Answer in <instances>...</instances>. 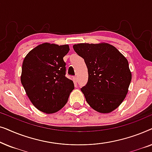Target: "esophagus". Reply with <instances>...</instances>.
Returning <instances> with one entry per match:
<instances>
[{
    "label": "esophagus",
    "mask_w": 152,
    "mask_h": 152,
    "mask_svg": "<svg viewBox=\"0 0 152 152\" xmlns=\"http://www.w3.org/2000/svg\"><path fill=\"white\" fill-rule=\"evenodd\" d=\"M73 81L75 83L77 82V77H73Z\"/></svg>",
    "instance_id": "esophagus-1"
}]
</instances>
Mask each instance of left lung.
Wrapping results in <instances>:
<instances>
[{
    "label": "left lung",
    "mask_w": 152,
    "mask_h": 152,
    "mask_svg": "<svg viewBox=\"0 0 152 152\" xmlns=\"http://www.w3.org/2000/svg\"><path fill=\"white\" fill-rule=\"evenodd\" d=\"M73 49L88 68V82L81 88L87 103L99 113H111L128 93L132 72L127 59L107 43H78Z\"/></svg>",
    "instance_id": "obj_1"
}]
</instances>
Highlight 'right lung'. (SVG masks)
Wrapping results in <instances>:
<instances>
[{
  "instance_id": "right-lung-1",
  "label": "right lung",
  "mask_w": 152,
  "mask_h": 152,
  "mask_svg": "<svg viewBox=\"0 0 152 152\" xmlns=\"http://www.w3.org/2000/svg\"><path fill=\"white\" fill-rule=\"evenodd\" d=\"M69 45L44 43L29 52L22 65L20 82L32 104L50 114L67 102L74 83L66 77L64 57Z\"/></svg>"
}]
</instances>
